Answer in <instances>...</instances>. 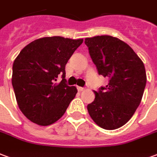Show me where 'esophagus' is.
Segmentation results:
<instances>
[{
  "label": "esophagus",
  "mask_w": 157,
  "mask_h": 157,
  "mask_svg": "<svg viewBox=\"0 0 157 157\" xmlns=\"http://www.w3.org/2000/svg\"><path fill=\"white\" fill-rule=\"evenodd\" d=\"M77 90H78L79 91H82V90H84V88L81 87V86H77Z\"/></svg>",
  "instance_id": "34e87169"
}]
</instances>
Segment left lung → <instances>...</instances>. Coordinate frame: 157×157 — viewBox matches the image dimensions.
<instances>
[{
    "label": "left lung",
    "instance_id": "obj_1",
    "mask_svg": "<svg viewBox=\"0 0 157 157\" xmlns=\"http://www.w3.org/2000/svg\"><path fill=\"white\" fill-rule=\"evenodd\" d=\"M85 44L99 75L109 80L105 86L95 91L96 97L88 104V112L101 128H119L140 105L147 84L143 62L131 46L116 37L86 38Z\"/></svg>",
    "mask_w": 157,
    "mask_h": 157
}]
</instances>
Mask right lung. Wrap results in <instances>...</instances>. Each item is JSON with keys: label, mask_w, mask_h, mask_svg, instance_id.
<instances>
[{"label": "right lung", "mask_w": 157, "mask_h": 157, "mask_svg": "<svg viewBox=\"0 0 157 157\" xmlns=\"http://www.w3.org/2000/svg\"><path fill=\"white\" fill-rule=\"evenodd\" d=\"M83 39L44 37L23 48L12 67L17 104L32 122L49 126L64 115L77 90L66 83V65ZM62 75L60 83L55 82Z\"/></svg>", "instance_id": "1"}]
</instances>
